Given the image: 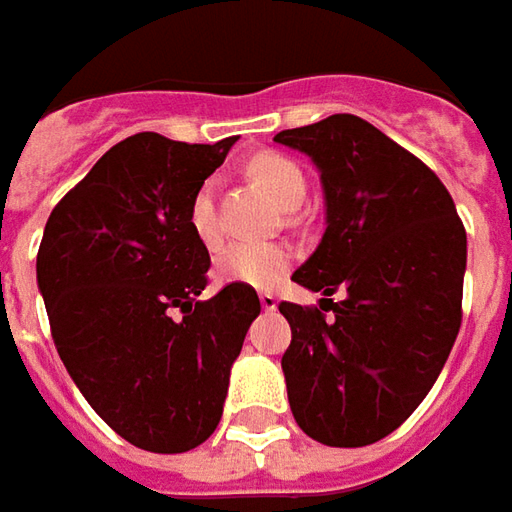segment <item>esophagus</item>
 Wrapping results in <instances>:
<instances>
[{
    "label": "esophagus",
    "mask_w": 512,
    "mask_h": 512,
    "mask_svg": "<svg viewBox=\"0 0 512 512\" xmlns=\"http://www.w3.org/2000/svg\"><path fill=\"white\" fill-rule=\"evenodd\" d=\"M260 306L266 311L277 309V297H274L272 291H260Z\"/></svg>",
    "instance_id": "34e87169"
}]
</instances>
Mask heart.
Here are the masks:
<instances>
[{
  "instance_id": "b5f03b06",
  "label": "heart",
  "mask_w": 512,
  "mask_h": 512,
  "mask_svg": "<svg viewBox=\"0 0 512 512\" xmlns=\"http://www.w3.org/2000/svg\"><path fill=\"white\" fill-rule=\"evenodd\" d=\"M252 175L260 184L272 192L280 206L294 209L300 206L309 181L306 172L297 167L286 155H260L252 161ZM189 226L195 238L201 240L206 249H215L221 240V221H218V206H215V181H203L198 192L189 201ZM294 260L286 243H229L215 260V274L223 283H238L252 289H272L274 283L286 274Z\"/></svg>"
}]
</instances>
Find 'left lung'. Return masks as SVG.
<instances>
[{"instance_id": "1", "label": "left lung", "mask_w": 512, "mask_h": 512, "mask_svg": "<svg viewBox=\"0 0 512 512\" xmlns=\"http://www.w3.org/2000/svg\"><path fill=\"white\" fill-rule=\"evenodd\" d=\"M274 141L309 155L326 195L323 240L291 274L323 294L320 309L280 303L291 414L323 445L362 448L414 414L456 343L465 226L431 169L357 115Z\"/></svg>"}]
</instances>
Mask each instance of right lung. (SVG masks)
<instances>
[{
  "label": "right lung",
  "mask_w": 512,
  "mask_h": 512,
  "mask_svg": "<svg viewBox=\"0 0 512 512\" xmlns=\"http://www.w3.org/2000/svg\"><path fill=\"white\" fill-rule=\"evenodd\" d=\"M232 144L124 138L56 203L36 255L67 374L118 436L152 453H184L215 433L260 314L252 286L201 300L209 252L189 201Z\"/></svg>",
  "instance_id": "add662e5"
}]
</instances>
